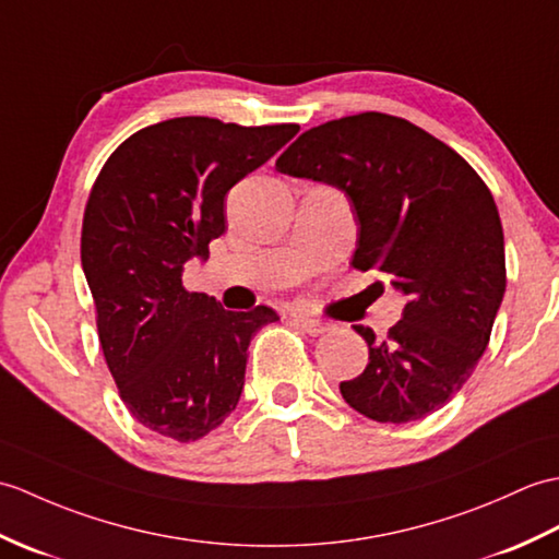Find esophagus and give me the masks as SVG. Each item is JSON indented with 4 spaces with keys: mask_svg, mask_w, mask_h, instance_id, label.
<instances>
[{
    "mask_svg": "<svg viewBox=\"0 0 559 559\" xmlns=\"http://www.w3.org/2000/svg\"><path fill=\"white\" fill-rule=\"evenodd\" d=\"M292 322L299 330H304L306 334H313V337H318V334H325L328 332V322H322V320H316V318H306V316H294L292 318Z\"/></svg>",
    "mask_w": 559,
    "mask_h": 559,
    "instance_id": "obj_1",
    "label": "esophagus"
}]
</instances>
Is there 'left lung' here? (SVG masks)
Wrapping results in <instances>:
<instances>
[{"label":"left lung","mask_w":559,"mask_h":559,"mask_svg":"<svg viewBox=\"0 0 559 559\" xmlns=\"http://www.w3.org/2000/svg\"><path fill=\"white\" fill-rule=\"evenodd\" d=\"M275 167L349 198L358 222L352 265L382 272L406 296L384 340L354 325L368 366L340 382L344 402L378 424L438 412L474 373L507 287L488 186L436 135L380 111L308 129Z\"/></svg>","instance_id":"1"}]
</instances>
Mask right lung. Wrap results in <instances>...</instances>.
<instances>
[{
    "mask_svg": "<svg viewBox=\"0 0 559 559\" xmlns=\"http://www.w3.org/2000/svg\"><path fill=\"white\" fill-rule=\"evenodd\" d=\"M299 133L177 117L135 131L109 155L85 205L81 263L97 334L131 416L193 442L239 404L248 344L280 320L267 306L225 311L186 292L183 267L227 229L225 195Z\"/></svg>",
    "mask_w": 559,
    "mask_h": 559,
    "instance_id": "obj_1",
    "label": "right lung"
}]
</instances>
